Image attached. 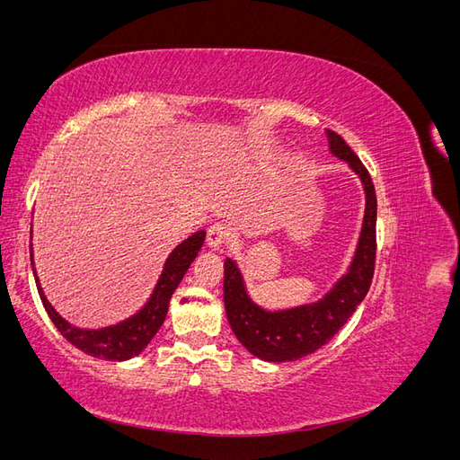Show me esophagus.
Masks as SVG:
<instances>
[{
	"label": "esophagus",
	"mask_w": 460,
	"mask_h": 460,
	"mask_svg": "<svg viewBox=\"0 0 460 460\" xmlns=\"http://www.w3.org/2000/svg\"><path fill=\"white\" fill-rule=\"evenodd\" d=\"M228 238H230L228 225H225V222H215V225H211V228L207 232V245L218 249L228 242Z\"/></svg>",
	"instance_id": "1"
}]
</instances>
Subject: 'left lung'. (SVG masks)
Masks as SVG:
<instances>
[{
	"instance_id": "1",
	"label": "left lung",
	"mask_w": 460,
	"mask_h": 460,
	"mask_svg": "<svg viewBox=\"0 0 460 460\" xmlns=\"http://www.w3.org/2000/svg\"><path fill=\"white\" fill-rule=\"evenodd\" d=\"M328 149L347 163L365 191V217L353 259L323 297L288 309H264L249 296L238 262L225 261V309L234 336L264 363H289L326 345L368 294L376 259V191L365 164L336 132L326 130Z\"/></svg>"
}]
</instances>
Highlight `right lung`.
<instances>
[{"label":"right lung","instance_id":"add662e5","mask_svg":"<svg viewBox=\"0 0 460 460\" xmlns=\"http://www.w3.org/2000/svg\"><path fill=\"white\" fill-rule=\"evenodd\" d=\"M205 230L193 232L184 242H180L171 255L166 257L163 270L159 274V280L153 288L151 296L142 305V309H137L128 318L120 320L117 324H109L103 328H78L75 324L65 320L58 311L53 309V305L48 301L44 289H41L40 278L36 274L34 267V249H32V228H31V264L34 272V280L38 286V294L44 309L48 311L51 323L55 324L63 338H66L80 351L86 355L105 358V360H128L140 355L147 343L155 338V333L163 326L166 313H169V303L174 294V289L182 282L184 274L188 272L190 264L198 257L199 249L205 242Z\"/></svg>","mask_w":460,"mask_h":460}]
</instances>
